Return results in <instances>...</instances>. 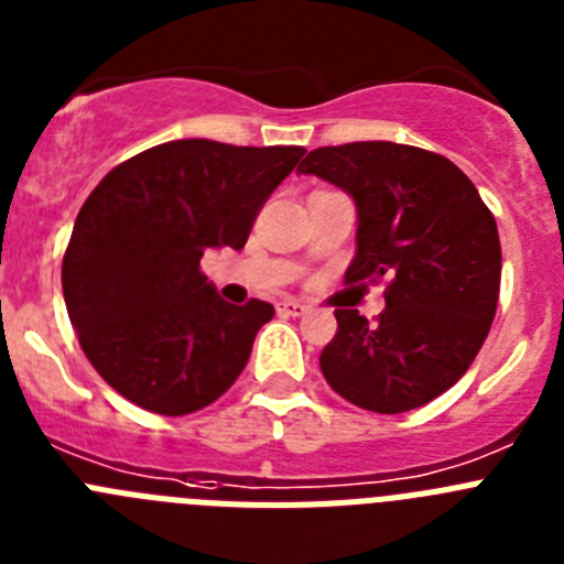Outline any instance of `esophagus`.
Wrapping results in <instances>:
<instances>
[{
	"label": "esophagus",
	"instance_id": "obj_1",
	"mask_svg": "<svg viewBox=\"0 0 564 564\" xmlns=\"http://www.w3.org/2000/svg\"><path fill=\"white\" fill-rule=\"evenodd\" d=\"M279 313H288V316H302L307 313L305 302H299V299H285V302H279Z\"/></svg>",
	"mask_w": 564,
	"mask_h": 564
}]
</instances>
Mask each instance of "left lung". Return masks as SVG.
I'll use <instances>...</instances> for the list:
<instances>
[{"label": "left lung", "instance_id": "obj_1", "mask_svg": "<svg viewBox=\"0 0 564 564\" xmlns=\"http://www.w3.org/2000/svg\"><path fill=\"white\" fill-rule=\"evenodd\" d=\"M299 172L356 203V257L344 279H390L378 322L336 311L322 372L361 410H417L460 381L495 322L502 268L495 217L455 163L403 143L313 149Z\"/></svg>", "mask_w": 564, "mask_h": 564}]
</instances>
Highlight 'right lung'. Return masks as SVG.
<instances>
[{"instance_id":"obj_1","label":"right lung","mask_w":564,"mask_h":564,"mask_svg":"<svg viewBox=\"0 0 564 564\" xmlns=\"http://www.w3.org/2000/svg\"><path fill=\"white\" fill-rule=\"evenodd\" d=\"M302 147L186 138L134 154L93 188L62 262L84 356L127 401L188 415L246 370L273 307L228 305L200 273L208 248L246 246Z\"/></svg>"}]
</instances>
